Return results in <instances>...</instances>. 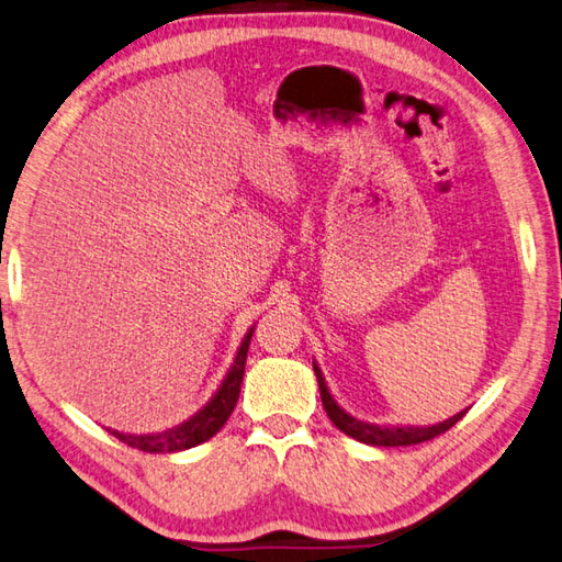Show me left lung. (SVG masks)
Wrapping results in <instances>:
<instances>
[{
	"mask_svg": "<svg viewBox=\"0 0 562 562\" xmlns=\"http://www.w3.org/2000/svg\"><path fill=\"white\" fill-rule=\"evenodd\" d=\"M314 372H316V380H318V390H322V402H324V409L328 414V419H331L336 424V428H340V431L348 434L350 438H356V441H362V443H370V446H414V443L431 441V438L446 434L450 426H456L465 414V412H460V414L453 416V419H446L443 424H436V426H375V424H362V422L353 419V416H348L334 402V397L326 390L322 370L314 366Z\"/></svg>",
	"mask_w": 562,
	"mask_h": 562,
	"instance_id": "8db88e82",
	"label": "left lung"
}]
</instances>
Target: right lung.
<instances>
[{"label":"right lung","mask_w":562,"mask_h":562,"mask_svg":"<svg viewBox=\"0 0 562 562\" xmlns=\"http://www.w3.org/2000/svg\"><path fill=\"white\" fill-rule=\"evenodd\" d=\"M250 336H252V331H248L246 340L240 344L234 366H231L224 384L216 392V397L209 402L200 414L192 416L190 422L168 428V431H162V434H153V436H128V434H119V431H112V436H116L121 443L143 450V453H175V450L194 448V446L209 441V438H212L218 428L226 424V419L231 416V412H234V406L238 402L240 382H244V372H246V356H248Z\"/></svg>","instance_id":"add662e5"}]
</instances>
